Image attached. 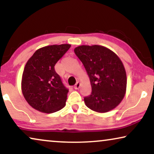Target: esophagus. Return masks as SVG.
<instances>
[{
  "label": "esophagus",
  "instance_id": "esophagus-1",
  "mask_svg": "<svg viewBox=\"0 0 154 154\" xmlns=\"http://www.w3.org/2000/svg\"><path fill=\"white\" fill-rule=\"evenodd\" d=\"M79 88H80V83L79 82H77V83H75V85L73 86V88H74L75 90H77V89H79Z\"/></svg>",
  "mask_w": 154,
  "mask_h": 154
}]
</instances>
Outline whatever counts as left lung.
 Masks as SVG:
<instances>
[{"mask_svg":"<svg viewBox=\"0 0 154 154\" xmlns=\"http://www.w3.org/2000/svg\"><path fill=\"white\" fill-rule=\"evenodd\" d=\"M74 52L83 63L90 79L91 94L84 97L86 106L99 113L116 108L126 92L127 76L116 54L102 45H81Z\"/></svg>","mask_w":154,"mask_h":154,"instance_id":"1","label":"left lung"}]
</instances>
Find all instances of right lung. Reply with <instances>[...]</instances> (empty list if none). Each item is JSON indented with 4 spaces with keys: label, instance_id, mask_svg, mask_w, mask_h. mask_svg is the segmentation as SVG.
Returning a JSON list of instances; mask_svg holds the SVG:
<instances>
[{
    "label": "right lung",
    "instance_id": "right-lung-1",
    "mask_svg": "<svg viewBox=\"0 0 154 154\" xmlns=\"http://www.w3.org/2000/svg\"><path fill=\"white\" fill-rule=\"evenodd\" d=\"M70 47V44L45 46L37 50L27 61L22 74V91L28 104L37 111L51 113L66 105L69 90L54 66Z\"/></svg>",
    "mask_w": 154,
    "mask_h": 154
}]
</instances>
